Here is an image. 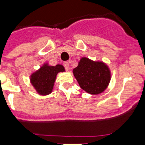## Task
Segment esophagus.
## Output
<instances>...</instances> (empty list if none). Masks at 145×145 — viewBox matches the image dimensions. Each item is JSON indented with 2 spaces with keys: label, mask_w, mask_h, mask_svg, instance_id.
<instances>
[{
  "label": "esophagus",
  "mask_w": 145,
  "mask_h": 145,
  "mask_svg": "<svg viewBox=\"0 0 145 145\" xmlns=\"http://www.w3.org/2000/svg\"><path fill=\"white\" fill-rule=\"evenodd\" d=\"M64 66H65V68L66 71L70 70V68H69V67H70V65H69V63H68V62H67V61H66V62H65V63H64Z\"/></svg>",
  "instance_id": "esophagus-1"
}]
</instances>
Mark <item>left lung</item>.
<instances>
[{"mask_svg": "<svg viewBox=\"0 0 145 145\" xmlns=\"http://www.w3.org/2000/svg\"><path fill=\"white\" fill-rule=\"evenodd\" d=\"M73 74L80 88L92 95H98L105 90L111 78L108 66L101 61H93L82 57Z\"/></svg>", "mask_w": 145, "mask_h": 145, "instance_id": "obj_1", "label": "left lung"}]
</instances>
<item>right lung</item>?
<instances>
[{
    "label": "right lung",
    "instance_id": "obj_1",
    "mask_svg": "<svg viewBox=\"0 0 145 145\" xmlns=\"http://www.w3.org/2000/svg\"><path fill=\"white\" fill-rule=\"evenodd\" d=\"M65 71L64 66L59 64L51 66L48 63H44L38 70L31 74V84L39 95H47L52 93L58 73Z\"/></svg>",
    "mask_w": 145,
    "mask_h": 145
}]
</instances>
